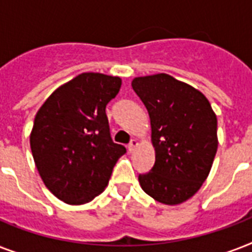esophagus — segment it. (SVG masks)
<instances>
[{"mask_svg": "<svg viewBox=\"0 0 252 252\" xmlns=\"http://www.w3.org/2000/svg\"><path fill=\"white\" fill-rule=\"evenodd\" d=\"M137 145H138L137 140H136V138H132L129 144H128V150H129L130 153H132V152H133V150L137 148Z\"/></svg>", "mask_w": 252, "mask_h": 252, "instance_id": "34e87169", "label": "esophagus"}]
</instances>
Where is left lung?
<instances>
[{"mask_svg":"<svg viewBox=\"0 0 252 252\" xmlns=\"http://www.w3.org/2000/svg\"><path fill=\"white\" fill-rule=\"evenodd\" d=\"M132 87L149 114L156 152L152 170L138 175L140 186L158 203H184L213 165L217 116L201 91L165 73L136 77Z\"/></svg>","mask_w":252,"mask_h":252,"instance_id":"1","label":"left lung"}]
</instances>
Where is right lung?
<instances>
[{
  "label": "right lung",
  "mask_w": 252,
  "mask_h": 252,
  "mask_svg": "<svg viewBox=\"0 0 252 252\" xmlns=\"http://www.w3.org/2000/svg\"><path fill=\"white\" fill-rule=\"evenodd\" d=\"M120 77L82 73L61 85L36 112L30 134L33 161L57 199L81 205L100 195L126 148L112 141L106 106Z\"/></svg>",
  "instance_id": "1"
}]
</instances>
